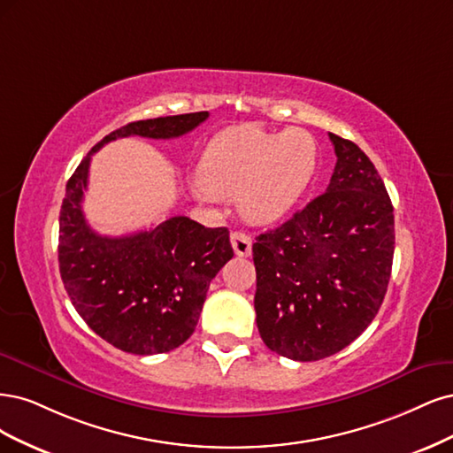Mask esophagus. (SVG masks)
Listing matches in <instances>:
<instances>
[{
    "label": "esophagus",
    "instance_id": "1",
    "mask_svg": "<svg viewBox=\"0 0 453 453\" xmlns=\"http://www.w3.org/2000/svg\"><path fill=\"white\" fill-rule=\"evenodd\" d=\"M231 246L237 256L246 257L252 254V237L244 231H233L231 233Z\"/></svg>",
    "mask_w": 453,
    "mask_h": 453
}]
</instances>
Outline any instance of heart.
<instances>
[{
    "instance_id": "b5f03b06",
    "label": "heart",
    "mask_w": 453,
    "mask_h": 453,
    "mask_svg": "<svg viewBox=\"0 0 453 453\" xmlns=\"http://www.w3.org/2000/svg\"><path fill=\"white\" fill-rule=\"evenodd\" d=\"M318 167V142L309 131L233 126L214 135L197 167L211 197H239L248 222L271 224L297 205Z\"/></svg>"
}]
</instances>
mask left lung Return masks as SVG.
Here are the masks:
<instances>
[{
	"label": "left lung",
	"instance_id": "8db88e82",
	"mask_svg": "<svg viewBox=\"0 0 453 453\" xmlns=\"http://www.w3.org/2000/svg\"><path fill=\"white\" fill-rule=\"evenodd\" d=\"M337 154L326 194L252 246L256 324L271 352L318 361L369 327L395 250L393 205L356 142L329 134Z\"/></svg>",
	"mask_w": 453,
	"mask_h": 453
}]
</instances>
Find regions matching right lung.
I'll return each instance as SVG.
<instances>
[{
    "mask_svg": "<svg viewBox=\"0 0 453 453\" xmlns=\"http://www.w3.org/2000/svg\"><path fill=\"white\" fill-rule=\"evenodd\" d=\"M207 119L201 111L122 126L97 142L67 180L58 244L62 280L88 327L122 352L152 356L186 342L233 248L227 227H205L186 216L134 235H99L82 212L92 154L129 135L180 137Z\"/></svg>",
    "mask_w": 453,
    "mask_h": 453,
    "instance_id": "right-lung-1",
    "label": "right lung"
}]
</instances>
